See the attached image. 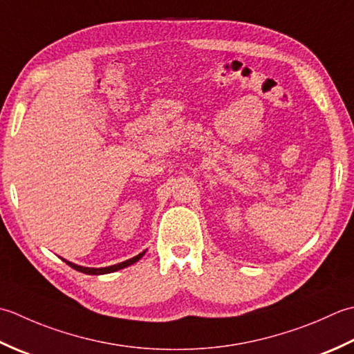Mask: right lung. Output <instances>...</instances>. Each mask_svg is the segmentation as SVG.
Returning <instances> with one entry per match:
<instances>
[{"mask_svg": "<svg viewBox=\"0 0 354 354\" xmlns=\"http://www.w3.org/2000/svg\"><path fill=\"white\" fill-rule=\"evenodd\" d=\"M143 255H145V252H142V254L136 255L134 258H129V259H127V261H124V263H119V264L110 266V268H100V269H90V268H82V266H76V264H73V263L66 261V259H64V261H66V263L70 266V268H73V269H75V270H77V272L86 273V275H104V273H111V272H116V270H119V269L128 268V266H131V264H134L136 261H139V259H140Z\"/></svg>", "mask_w": 354, "mask_h": 354, "instance_id": "add662e5", "label": "right lung"}]
</instances>
